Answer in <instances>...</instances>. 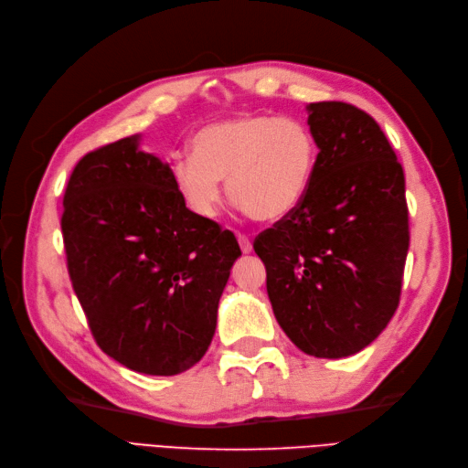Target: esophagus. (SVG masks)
I'll return each instance as SVG.
<instances>
[{"label": "esophagus", "instance_id": "obj_1", "mask_svg": "<svg viewBox=\"0 0 468 468\" xmlns=\"http://www.w3.org/2000/svg\"><path fill=\"white\" fill-rule=\"evenodd\" d=\"M238 244H239V250H242L244 253L251 251V242L246 234H238Z\"/></svg>", "mask_w": 468, "mask_h": 468}]
</instances>
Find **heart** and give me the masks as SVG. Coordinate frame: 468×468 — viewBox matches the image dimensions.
<instances>
[{"label": "heart", "instance_id": "heart-1", "mask_svg": "<svg viewBox=\"0 0 468 468\" xmlns=\"http://www.w3.org/2000/svg\"><path fill=\"white\" fill-rule=\"evenodd\" d=\"M193 155L169 165L172 186L189 212L218 215L222 183L250 217L281 220L306 197L316 169V140L296 119L236 115L205 124L191 138Z\"/></svg>", "mask_w": 468, "mask_h": 468}]
</instances>
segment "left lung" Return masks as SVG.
Masks as SVG:
<instances>
[{
  "mask_svg": "<svg viewBox=\"0 0 468 468\" xmlns=\"http://www.w3.org/2000/svg\"><path fill=\"white\" fill-rule=\"evenodd\" d=\"M318 155L303 203L256 250L279 325L306 356H356L400 301L408 256L404 172L377 121L342 101L308 103Z\"/></svg>",
  "mask_w": 468,
  "mask_h": 468,
  "instance_id": "obj_1",
  "label": "left lung"
}]
</instances>
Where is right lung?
Wrapping results in <instances>:
<instances>
[{"instance_id": "1", "label": "right lung", "mask_w": 468, "mask_h": 468, "mask_svg": "<svg viewBox=\"0 0 468 468\" xmlns=\"http://www.w3.org/2000/svg\"><path fill=\"white\" fill-rule=\"evenodd\" d=\"M62 234L72 287L109 357L160 377L201 361L242 251L230 230L186 208L169 165L140 150V134L78 162Z\"/></svg>"}]
</instances>
